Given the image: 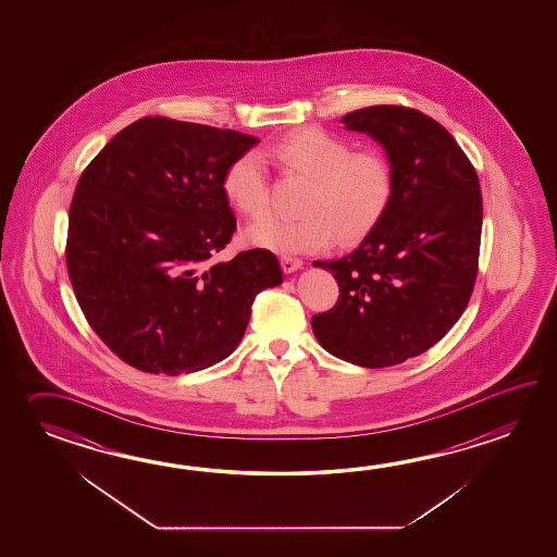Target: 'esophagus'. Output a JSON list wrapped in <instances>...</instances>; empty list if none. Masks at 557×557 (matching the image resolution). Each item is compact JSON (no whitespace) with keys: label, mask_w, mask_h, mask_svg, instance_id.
I'll use <instances>...</instances> for the list:
<instances>
[{"label":"esophagus","mask_w":557,"mask_h":557,"mask_svg":"<svg viewBox=\"0 0 557 557\" xmlns=\"http://www.w3.org/2000/svg\"><path fill=\"white\" fill-rule=\"evenodd\" d=\"M281 267L284 273H295L296 269L302 267V259L298 257H281Z\"/></svg>","instance_id":"34e87169"}]
</instances>
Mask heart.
Returning <instances> with one entry per match:
<instances>
[{
  "instance_id": "obj_1",
  "label": "heart",
  "mask_w": 557,
  "mask_h": 557,
  "mask_svg": "<svg viewBox=\"0 0 557 557\" xmlns=\"http://www.w3.org/2000/svg\"><path fill=\"white\" fill-rule=\"evenodd\" d=\"M286 175L307 178L298 216L267 219L250 226V243L281 252H314L336 238L341 245L364 237L386 213L394 195V166L376 149L352 145L324 129L296 131L264 149ZM226 199L250 221L271 211V187L257 153L237 157L223 177Z\"/></svg>"
}]
</instances>
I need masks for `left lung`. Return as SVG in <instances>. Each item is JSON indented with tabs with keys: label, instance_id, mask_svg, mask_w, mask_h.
<instances>
[{
	"label": "left lung",
	"instance_id": "1",
	"mask_svg": "<svg viewBox=\"0 0 557 557\" xmlns=\"http://www.w3.org/2000/svg\"><path fill=\"white\" fill-rule=\"evenodd\" d=\"M384 145L394 195L364 243L341 261H317L341 286L312 317L332 356L364 368L426 352L462 317L478 276L482 190L468 154L438 121L404 106L343 117Z\"/></svg>",
	"mask_w": 557,
	"mask_h": 557
}]
</instances>
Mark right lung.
<instances>
[{"mask_svg": "<svg viewBox=\"0 0 557 557\" xmlns=\"http://www.w3.org/2000/svg\"><path fill=\"white\" fill-rule=\"evenodd\" d=\"M257 137L143 117L85 166L65 262L95 334L129 367L189 374L231 355L255 296L283 283L271 250L213 262L237 231L223 177Z\"/></svg>", "mask_w": 557, "mask_h": 557, "instance_id": "right-lung-1", "label": "right lung"}]
</instances>
